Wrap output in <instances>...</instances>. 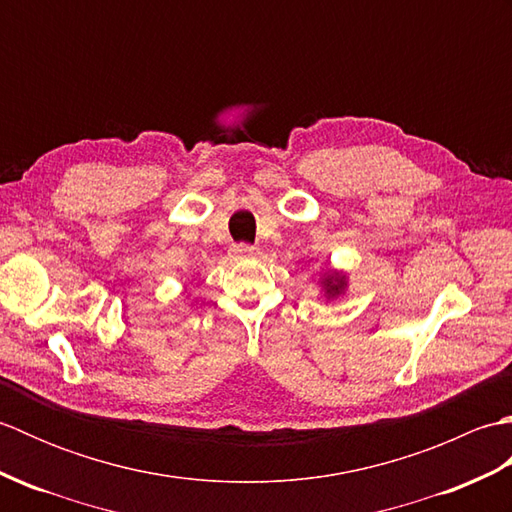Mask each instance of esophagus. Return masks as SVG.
I'll return each mask as SVG.
<instances>
[{
	"label": "esophagus",
	"instance_id": "34e87169",
	"mask_svg": "<svg viewBox=\"0 0 512 512\" xmlns=\"http://www.w3.org/2000/svg\"><path fill=\"white\" fill-rule=\"evenodd\" d=\"M233 253H235V255H255V246H250V244H235V246H233Z\"/></svg>",
	"mask_w": 512,
	"mask_h": 512
}]
</instances>
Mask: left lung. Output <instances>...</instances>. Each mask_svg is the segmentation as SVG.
<instances>
[{
	"mask_svg": "<svg viewBox=\"0 0 512 512\" xmlns=\"http://www.w3.org/2000/svg\"><path fill=\"white\" fill-rule=\"evenodd\" d=\"M321 288L325 290V297L336 299L345 292L347 277L343 273H325L321 277Z\"/></svg>",
	"mask_w": 512,
	"mask_h": 512,
	"instance_id": "left-lung-1",
	"label": "left lung"
}]
</instances>
